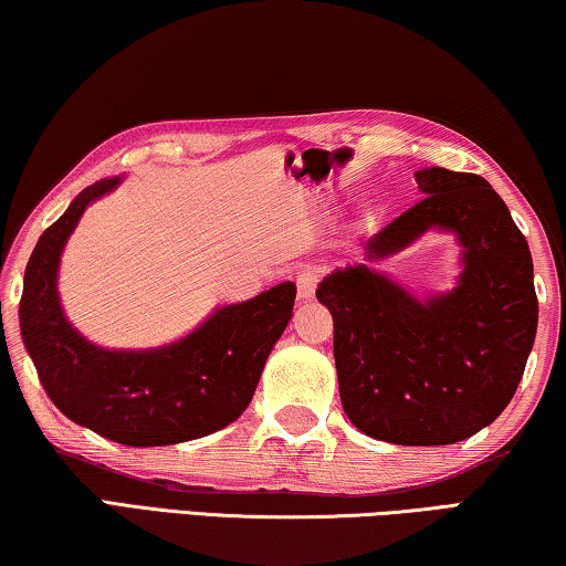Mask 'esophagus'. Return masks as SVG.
<instances>
[{"instance_id":"obj_1","label":"esophagus","mask_w":566,"mask_h":566,"mask_svg":"<svg viewBox=\"0 0 566 566\" xmlns=\"http://www.w3.org/2000/svg\"><path fill=\"white\" fill-rule=\"evenodd\" d=\"M322 280V274L317 266L304 264L294 272V282H296V292H300V300H312L314 292H317V284Z\"/></svg>"}]
</instances>
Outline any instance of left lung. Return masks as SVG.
I'll return each instance as SVG.
<instances>
[{
	"mask_svg": "<svg viewBox=\"0 0 566 566\" xmlns=\"http://www.w3.org/2000/svg\"><path fill=\"white\" fill-rule=\"evenodd\" d=\"M424 197L367 242L387 256L429 227L457 232L464 272L454 292L417 302L369 266L319 284L332 312L339 397L359 432L391 444H454L502 415L520 387L539 304L532 254L502 197L479 175H415Z\"/></svg>",
	"mask_w": 566,
	"mask_h": 566,
	"instance_id": "1",
	"label": "left lung"
}]
</instances>
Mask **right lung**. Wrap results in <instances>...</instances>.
Here are the masks:
<instances>
[{
  "instance_id": "1",
  "label": "right lung",
  "mask_w": 566,
  "mask_h": 566,
  "mask_svg": "<svg viewBox=\"0 0 566 566\" xmlns=\"http://www.w3.org/2000/svg\"><path fill=\"white\" fill-rule=\"evenodd\" d=\"M102 179L74 199L27 262L19 327L52 405L76 424L129 447L179 444L212 434L242 415L274 342L292 317L296 286L284 282L214 312L195 334L151 352H109L80 337L56 296L60 254Z\"/></svg>"
}]
</instances>
